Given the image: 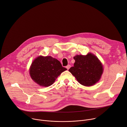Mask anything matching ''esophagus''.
Returning <instances> with one entry per match:
<instances>
[{
    "label": "esophagus",
    "instance_id": "esophagus-1",
    "mask_svg": "<svg viewBox=\"0 0 127 127\" xmlns=\"http://www.w3.org/2000/svg\"><path fill=\"white\" fill-rule=\"evenodd\" d=\"M70 67H71V65H67V66H66V68H67V70L70 68Z\"/></svg>",
    "mask_w": 127,
    "mask_h": 127
}]
</instances>
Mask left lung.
<instances>
[{"label":"left lung","instance_id":"8db88e82","mask_svg":"<svg viewBox=\"0 0 127 127\" xmlns=\"http://www.w3.org/2000/svg\"><path fill=\"white\" fill-rule=\"evenodd\" d=\"M74 66L68 71L81 85L92 86L101 78L103 73L102 65L96 56L88 53L86 55H77L74 57Z\"/></svg>","mask_w":127,"mask_h":127}]
</instances>
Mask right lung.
Segmentation results:
<instances>
[{
	"mask_svg": "<svg viewBox=\"0 0 127 127\" xmlns=\"http://www.w3.org/2000/svg\"><path fill=\"white\" fill-rule=\"evenodd\" d=\"M66 69L56 59L50 56H40L32 64L30 74L31 78L40 86L48 87Z\"/></svg>",
	"mask_w": 127,
	"mask_h": 127,
	"instance_id": "right-lung-1",
	"label": "right lung"
}]
</instances>
